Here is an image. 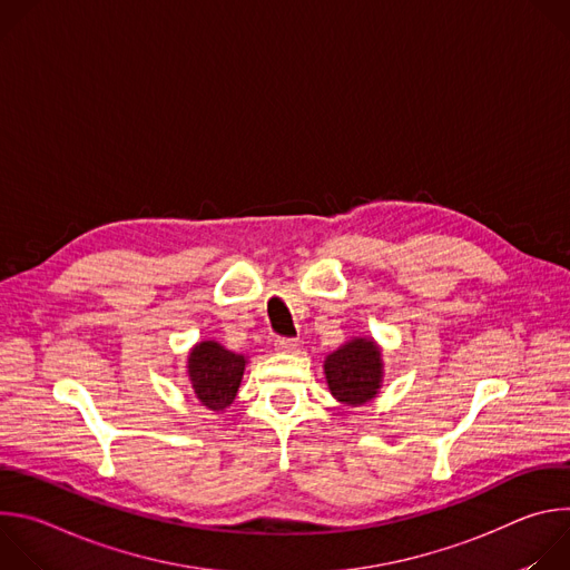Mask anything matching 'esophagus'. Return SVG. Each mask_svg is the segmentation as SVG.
Segmentation results:
<instances>
[{"instance_id": "obj_1", "label": "esophagus", "mask_w": 570, "mask_h": 570, "mask_svg": "<svg viewBox=\"0 0 570 570\" xmlns=\"http://www.w3.org/2000/svg\"><path fill=\"white\" fill-rule=\"evenodd\" d=\"M297 345H299L297 338H277L275 341V350L277 352H293Z\"/></svg>"}]
</instances>
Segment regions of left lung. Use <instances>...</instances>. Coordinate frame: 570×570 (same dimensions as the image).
<instances>
[{
    "instance_id": "obj_1",
    "label": "left lung",
    "mask_w": 570,
    "mask_h": 570,
    "mask_svg": "<svg viewBox=\"0 0 570 570\" xmlns=\"http://www.w3.org/2000/svg\"><path fill=\"white\" fill-rule=\"evenodd\" d=\"M332 394L350 405H361L381 387V352L367 338H354L324 361Z\"/></svg>"
}]
</instances>
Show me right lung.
<instances>
[{
  "label": "right lung",
  "mask_w": 570,
  "mask_h": 570,
  "mask_svg": "<svg viewBox=\"0 0 570 570\" xmlns=\"http://www.w3.org/2000/svg\"><path fill=\"white\" fill-rule=\"evenodd\" d=\"M187 367L198 401L209 411H223L236 396L246 358L227 352L214 341H205L191 350Z\"/></svg>",
  "instance_id": "add662e5"
}]
</instances>
